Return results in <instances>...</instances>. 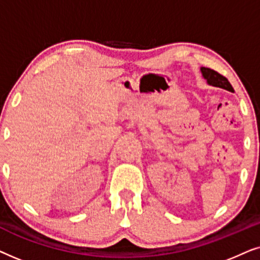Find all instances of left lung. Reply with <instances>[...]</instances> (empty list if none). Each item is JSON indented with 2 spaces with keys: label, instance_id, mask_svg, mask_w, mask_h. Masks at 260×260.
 <instances>
[{
  "label": "left lung",
  "instance_id": "8db88e82",
  "mask_svg": "<svg viewBox=\"0 0 260 260\" xmlns=\"http://www.w3.org/2000/svg\"><path fill=\"white\" fill-rule=\"evenodd\" d=\"M202 76H204L205 79H207V83L212 86H216L220 88H223V90L227 91H233L232 85L230 84L229 79L226 77H223L222 74L216 72V71L208 69V67H201Z\"/></svg>",
  "mask_w": 260,
  "mask_h": 260
}]
</instances>
